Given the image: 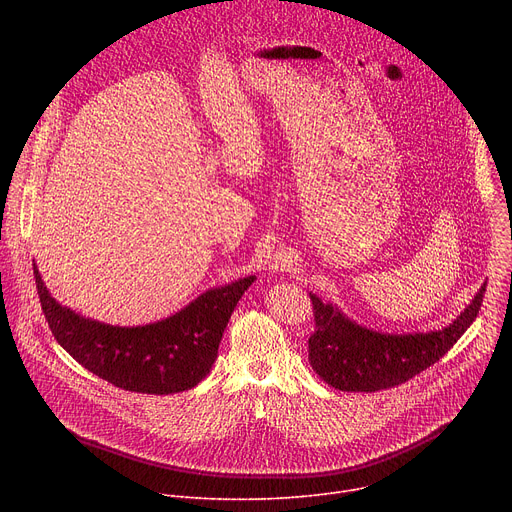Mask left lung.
<instances>
[{"label": "left lung", "instance_id": "obj_1", "mask_svg": "<svg viewBox=\"0 0 512 512\" xmlns=\"http://www.w3.org/2000/svg\"><path fill=\"white\" fill-rule=\"evenodd\" d=\"M486 283L460 316L442 330L389 334L350 320L336 304L310 294L316 332L308 340L310 364L338 391L375 393L409 381L440 360L472 326Z\"/></svg>", "mask_w": 512, "mask_h": 512}]
</instances>
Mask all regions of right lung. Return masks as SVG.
I'll return each mask as SVG.
<instances>
[{
    "label": "right lung",
    "mask_w": 512,
    "mask_h": 512,
    "mask_svg": "<svg viewBox=\"0 0 512 512\" xmlns=\"http://www.w3.org/2000/svg\"><path fill=\"white\" fill-rule=\"evenodd\" d=\"M34 277L58 344L99 379L148 395L188 391L210 373L229 318L255 281V275H247L210 287L180 312L152 324L111 326L58 304L36 263Z\"/></svg>",
    "instance_id": "1"
}]
</instances>
